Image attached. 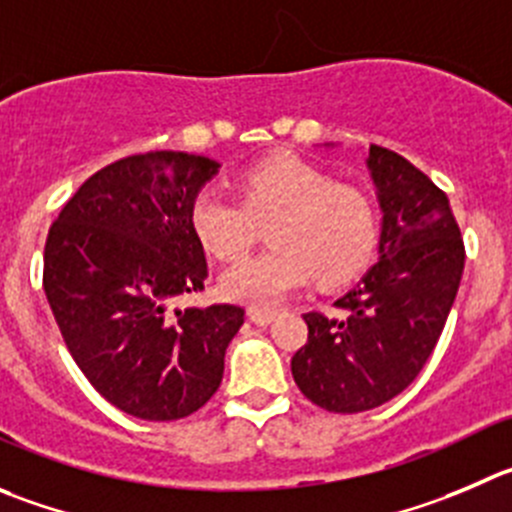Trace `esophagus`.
<instances>
[{
    "label": "esophagus",
    "mask_w": 512,
    "mask_h": 512,
    "mask_svg": "<svg viewBox=\"0 0 512 512\" xmlns=\"http://www.w3.org/2000/svg\"><path fill=\"white\" fill-rule=\"evenodd\" d=\"M248 319H251L256 326H269L271 321L276 319V311L274 309H256V306H253V309H248Z\"/></svg>",
    "instance_id": "34e87169"
}]
</instances>
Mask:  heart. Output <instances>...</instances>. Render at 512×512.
I'll use <instances>...</instances> for the list:
<instances>
[{"instance_id":"obj_1","label":"heart","mask_w":512,"mask_h":512,"mask_svg":"<svg viewBox=\"0 0 512 512\" xmlns=\"http://www.w3.org/2000/svg\"><path fill=\"white\" fill-rule=\"evenodd\" d=\"M241 201L206 186L191 203V228L211 256L236 261L269 221L266 251L221 276L233 301L271 306L316 274L337 286L357 276L377 251V211L362 188L337 183L304 158L281 153L253 163L238 178Z\"/></svg>"}]
</instances>
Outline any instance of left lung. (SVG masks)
I'll list each match as a JSON object with an SVG mask.
<instances>
[{"instance_id": "obj_1", "label": "left lung", "mask_w": 512, "mask_h": 512, "mask_svg": "<svg viewBox=\"0 0 512 512\" xmlns=\"http://www.w3.org/2000/svg\"><path fill=\"white\" fill-rule=\"evenodd\" d=\"M382 208L379 261L334 301L304 314L309 339L291 374L321 410L354 415L405 392L430 359L457 296L465 243L445 193L402 155L369 148Z\"/></svg>"}]
</instances>
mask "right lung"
Segmentation results:
<instances>
[{"label":"right lung","instance_id":"add662e5","mask_svg":"<svg viewBox=\"0 0 512 512\" xmlns=\"http://www.w3.org/2000/svg\"><path fill=\"white\" fill-rule=\"evenodd\" d=\"M206 155H128L87 178L50 226L47 301L72 359L102 397L138 420L193 415L216 394L243 309H173L203 291L191 203L218 173Z\"/></svg>","mask_w":512,"mask_h":512}]
</instances>
